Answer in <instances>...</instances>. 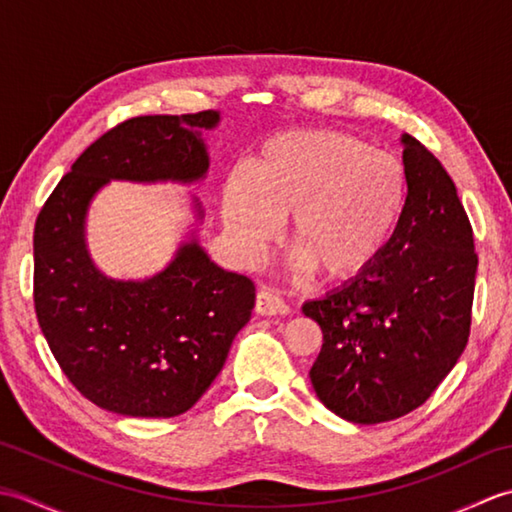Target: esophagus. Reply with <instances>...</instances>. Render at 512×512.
Masks as SVG:
<instances>
[{
	"label": "esophagus",
	"instance_id": "obj_1",
	"mask_svg": "<svg viewBox=\"0 0 512 512\" xmlns=\"http://www.w3.org/2000/svg\"><path fill=\"white\" fill-rule=\"evenodd\" d=\"M255 312L264 314V317H273V314H288L290 308L273 288L262 286L255 295Z\"/></svg>",
	"mask_w": 512,
	"mask_h": 512
}]
</instances>
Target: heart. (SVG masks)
Instances as JSON below:
<instances>
[{"instance_id":"b5f03b06","label":"heart","mask_w":512,"mask_h":512,"mask_svg":"<svg viewBox=\"0 0 512 512\" xmlns=\"http://www.w3.org/2000/svg\"><path fill=\"white\" fill-rule=\"evenodd\" d=\"M409 200L405 162L336 129L264 140L224 189V222L239 253L255 259L290 215L299 262L328 279L372 266L394 237Z\"/></svg>"}]
</instances>
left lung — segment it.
<instances>
[{
  "instance_id": "obj_1",
  "label": "left lung",
  "mask_w": 512,
  "mask_h": 512,
  "mask_svg": "<svg viewBox=\"0 0 512 512\" xmlns=\"http://www.w3.org/2000/svg\"><path fill=\"white\" fill-rule=\"evenodd\" d=\"M402 143L409 200L391 242L350 284L303 303L323 332L312 387L356 424L418 409L471 334L477 253L469 215L440 160L409 134Z\"/></svg>"
}]
</instances>
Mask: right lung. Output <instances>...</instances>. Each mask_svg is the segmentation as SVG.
<instances>
[{"mask_svg": "<svg viewBox=\"0 0 512 512\" xmlns=\"http://www.w3.org/2000/svg\"><path fill=\"white\" fill-rule=\"evenodd\" d=\"M220 114L134 116L96 138L35 224V312L63 374L96 407L134 418L189 411L222 372L250 319L255 284L184 244L147 281L103 277L83 244L92 195L107 180H198L209 169L200 129Z\"/></svg>", "mask_w": 512, "mask_h": 512, "instance_id": "obj_1", "label": "right lung"}]
</instances>
